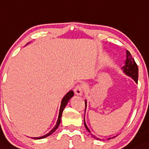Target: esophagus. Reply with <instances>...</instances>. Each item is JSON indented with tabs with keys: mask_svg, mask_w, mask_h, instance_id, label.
Returning a JSON list of instances; mask_svg holds the SVG:
<instances>
[{
	"mask_svg": "<svg viewBox=\"0 0 149 149\" xmlns=\"http://www.w3.org/2000/svg\"><path fill=\"white\" fill-rule=\"evenodd\" d=\"M82 92H83V87H82V85H77L74 89V93L78 96H81L82 94Z\"/></svg>",
	"mask_w": 149,
	"mask_h": 149,
	"instance_id": "1",
	"label": "esophagus"
}]
</instances>
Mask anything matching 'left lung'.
Masks as SVG:
<instances>
[{
  "instance_id": "8db88e82",
  "label": "left lung",
  "mask_w": 149,
  "mask_h": 149,
  "mask_svg": "<svg viewBox=\"0 0 149 149\" xmlns=\"http://www.w3.org/2000/svg\"><path fill=\"white\" fill-rule=\"evenodd\" d=\"M122 69L123 70V72L126 73V75L130 76L131 78L133 79L136 82H137L138 80V67H137V64H136L135 60L132 58L131 54L130 53V52L128 51H127L126 52V62H125L124 66L122 67ZM85 110H86V101H85ZM85 126L86 129L89 132L90 130L89 129L87 128V125L85 122ZM112 137V138H114ZM112 138H109L107 139H110Z\"/></svg>"
}]
</instances>
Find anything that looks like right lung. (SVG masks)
Listing matches in <instances>:
<instances>
[{
  "label": "right lung",
  "instance_id": "add662e5",
  "mask_svg": "<svg viewBox=\"0 0 149 149\" xmlns=\"http://www.w3.org/2000/svg\"><path fill=\"white\" fill-rule=\"evenodd\" d=\"M73 96V91H70L67 93V94L65 95V96L62 98V103H61V106H60V112H59V116H58V119H57V123L56 125H55V126L53 128L52 130L48 132V134H46V135H44V136H42V137H34L33 139H43V138H45L46 137H48V136L51 135L52 133H53L55 130H56V129L58 128L59 125H60V121H61V117H62V112H63L64 107H66V105H67V104L68 103V102L70 100V98H71L72 96Z\"/></svg>",
  "mask_w": 149,
  "mask_h": 149
}]
</instances>
